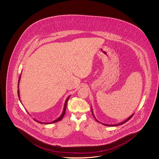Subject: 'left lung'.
<instances>
[{
	"mask_svg": "<svg viewBox=\"0 0 159 159\" xmlns=\"http://www.w3.org/2000/svg\"><path fill=\"white\" fill-rule=\"evenodd\" d=\"M91 110H92V115H93V117L95 118V120L97 121V122H99V123H102L101 122H100V121H99L96 118H95V116H94V114L93 113V110H92V107H91ZM134 116V114H132L130 116H129L128 118L127 119H126L125 120H124V121H122V122H120V123H117V124H114V125H108V124H105V123H102V125H105V126H119V125H121L122 124H123V123H126V121H128L132 117Z\"/></svg>",
	"mask_w": 159,
	"mask_h": 159,
	"instance_id": "left-lung-1",
	"label": "left lung"
}]
</instances>
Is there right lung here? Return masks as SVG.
<instances>
[{"label":"right lung","instance_id":"right-lung-1","mask_svg":"<svg viewBox=\"0 0 159 159\" xmlns=\"http://www.w3.org/2000/svg\"><path fill=\"white\" fill-rule=\"evenodd\" d=\"M20 78H21V75L20 76V77H19L18 83V88L19 87V82H20ZM18 98L20 99V102H21L20 97V91H19V89H18ZM70 97V96H68V97H67V98L66 99V101H65V103H64V108H63L62 113L61 115L60 116L58 119H57L56 120H53V121H51V122H47V123H45V122H43H43H41V121H38L39 123H44V124H51V123H55V122H57V121L61 120L63 118V117H64V114H65V113H66V107H67V101H68V99H69Z\"/></svg>","mask_w":159,"mask_h":159}]
</instances>
